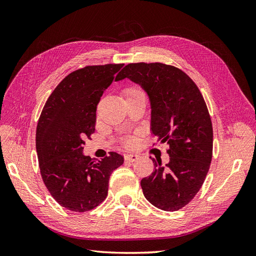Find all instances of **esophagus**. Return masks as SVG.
Segmentation results:
<instances>
[{"mask_svg":"<svg viewBox=\"0 0 256 256\" xmlns=\"http://www.w3.org/2000/svg\"><path fill=\"white\" fill-rule=\"evenodd\" d=\"M138 158V156L136 154H125V160L129 161V162H134Z\"/></svg>","mask_w":256,"mask_h":256,"instance_id":"obj_1","label":"esophagus"}]
</instances>
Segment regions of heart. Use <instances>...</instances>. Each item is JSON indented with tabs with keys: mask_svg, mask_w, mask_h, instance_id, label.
Instances as JSON below:
<instances>
[{
	"mask_svg": "<svg viewBox=\"0 0 256 256\" xmlns=\"http://www.w3.org/2000/svg\"><path fill=\"white\" fill-rule=\"evenodd\" d=\"M142 92H143L141 90H138V88H129L125 90V94H126L127 97L134 96V95H138V94H142ZM124 144H125L128 147H132L136 144V138H131V136H127V138H124Z\"/></svg>",
	"mask_w": 256,
	"mask_h": 256,
	"instance_id": "1",
	"label": "heart"
}]
</instances>
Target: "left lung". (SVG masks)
<instances>
[{
    "label": "left lung",
    "instance_id": "8db88e82",
    "mask_svg": "<svg viewBox=\"0 0 256 256\" xmlns=\"http://www.w3.org/2000/svg\"><path fill=\"white\" fill-rule=\"evenodd\" d=\"M125 78L147 92L152 132L168 145V164L152 158L154 172L141 180L143 194L162 210H178L196 196L210 166L214 136L205 100L190 76L171 65L128 64L115 81Z\"/></svg>",
    "mask_w": 256,
    "mask_h": 256
}]
</instances>
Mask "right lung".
Wrapping results in <instances>:
<instances>
[{
    "instance_id": "add662e5",
    "label": "right lung",
    "mask_w": 256,
    "mask_h": 256,
    "mask_svg": "<svg viewBox=\"0 0 256 256\" xmlns=\"http://www.w3.org/2000/svg\"><path fill=\"white\" fill-rule=\"evenodd\" d=\"M122 64L86 66L60 81L48 98L36 129V150L46 187L69 210L84 212L102 203L110 175L124 164L110 152L102 160L83 154L95 132L97 104Z\"/></svg>"
}]
</instances>
